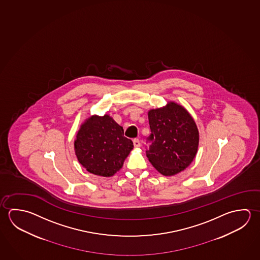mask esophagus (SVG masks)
<instances>
[{"instance_id":"34e87169","label":"esophagus","mask_w":260,"mask_h":260,"mask_svg":"<svg viewBox=\"0 0 260 260\" xmlns=\"http://www.w3.org/2000/svg\"><path fill=\"white\" fill-rule=\"evenodd\" d=\"M133 145H134L135 148H139V147L141 146V142H140V141H139L138 139H134V140H133Z\"/></svg>"}]
</instances>
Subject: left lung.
Returning a JSON list of instances; mask_svg holds the SVG:
<instances>
[{"instance_id": "1", "label": "left lung", "mask_w": 260, "mask_h": 260, "mask_svg": "<svg viewBox=\"0 0 260 260\" xmlns=\"http://www.w3.org/2000/svg\"><path fill=\"white\" fill-rule=\"evenodd\" d=\"M151 141L146 155L159 173L172 176L186 169L194 159L199 132L191 115L175 102L148 112Z\"/></svg>"}]
</instances>
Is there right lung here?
<instances>
[{
	"instance_id": "1",
	"label": "right lung",
	"mask_w": 260,
	"mask_h": 260,
	"mask_svg": "<svg viewBox=\"0 0 260 260\" xmlns=\"http://www.w3.org/2000/svg\"><path fill=\"white\" fill-rule=\"evenodd\" d=\"M78 161L87 172L110 177L123 166L133 149L132 140L110 115H93L80 126L74 142Z\"/></svg>"
}]
</instances>
